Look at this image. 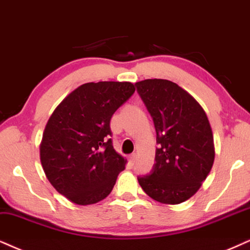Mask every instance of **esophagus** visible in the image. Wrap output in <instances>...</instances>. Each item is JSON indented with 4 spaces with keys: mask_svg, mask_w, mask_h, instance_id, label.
<instances>
[{
    "mask_svg": "<svg viewBox=\"0 0 250 250\" xmlns=\"http://www.w3.org/2000/svg\"><path fill=\"white\" fill-rule=\"evenodd\" d=\"M129 159H130V163L134 165L135 164V160H136V153H131L130 156H129Z\"/></svg>",
    "mask_w": 250,
    "mask_h": 250,
    "instance_id": "obj_1",
    "label": "esophagus"
}]
</instances>
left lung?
I'll return each mask as SVG.
<instances>
[{
  "label": "left lung",
  "instance_id": "8db88e82",
  "mask_svg": "<svg viewBox=\"0 0 250 250\" xmlns=\"http://www.w3.org/2000/svg\"><path fill=\"white\" fill-rule=\"evenodd\" d=\"M153 119L156 164L138 182L154 201L179 204L189 200L209 175L214 160L213 135L202 106L187 91L167 80L135 84Z\"/></svg>",
  "mask_w": 250,
  "mask_h": 250
}]
</instances>
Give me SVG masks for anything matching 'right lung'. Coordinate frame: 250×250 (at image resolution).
I'll use <instances>...</instances> for the list:
<instances>
[{
  "mask_svg": "<svg viewBox=\"0 0 250 250\" xmlns=\"http://www.w3.org/2000/svg\"><path fill=\"white\" fill-rule=\"evenodd\" d=\"M135 92L130 82L78 86L56 107L42 135L40 160L50 185L78 205L98 203L127 160L113 147L110 119Z\"/></svg>",
  "mask_w": 250,
  "mask_h": 250,
  "instance_id": "1",
  "label": "right lung"
}]
</instances>
